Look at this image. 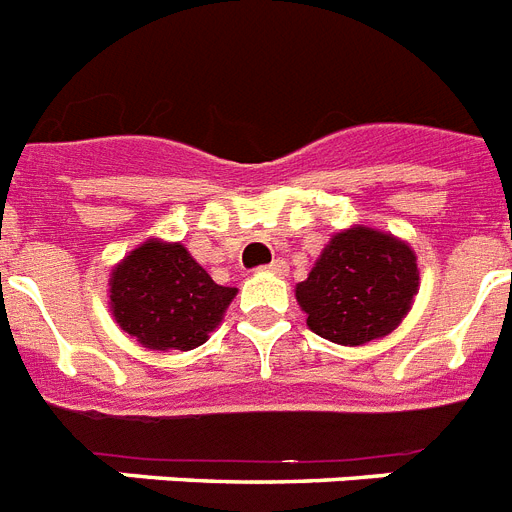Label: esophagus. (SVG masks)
<instances>
[{
  "label": "esophagus",
  "instance_id": "esophagus-1",
  "mask_svg": "<svg viewBox=\"0 0 512 512\" xmlns=\"http://www.w3.org/2000/svg\"><path fill=\"white\" fill-rule=\"evenodd\" d=\"M264 272H272V275H285V272H288V264H285L282 259H275L272 264H269V267H264Z\"/></svg>",
  "mask_w": 512,
  "mask_h": 512
}]
</instances>
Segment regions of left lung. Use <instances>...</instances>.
I'll list each match as a JSON object with an SVG mask.
<instances>
[{"label": "left lung", "instance_id": "1", "mask_svg": "<svg viewBox=\"0 0 512 512\" xmlns=\"http://www.w3.org/2000/svg\"><path fill=\"white\" fill-rule=\"evenodd\" d=\"M418 290L412 245L354 224L330 235L309 277L296 285V301L312 333L338 346H365L402 325Z\"/></svg>", "mask_w": 512, "mask_h": 512}]
</instances>
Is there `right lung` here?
Returning <instances> with one entry per match:
<instances>
[{
  "label": "right lung",
  "mask_w": 512,
  "mask_h": 512,
  "mask_svg": "<svg viewBox=\"0 0 512 512\" xmlns=\"http://www.w3.org/2000/svg\"><path fill=\"white\" fill-rule=\"evenodd\" d=\"M108 306L118 327L150 351H190L224 320L237 288H224L182 243L150 237L110 269Z\"/></svg>",
  "instance_id": "obj_1"
}]
</instances>
